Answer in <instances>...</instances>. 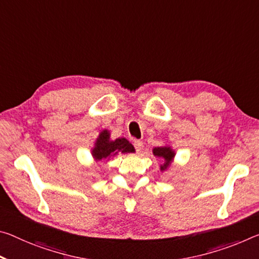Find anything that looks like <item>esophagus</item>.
I'll use <instances>...</instances> for the list:
<instances>
[{
	"label": "esophagus",
	"mask_w": 259,
	"mask_h": 259,
	"mask_svg": "<svg viewBox=\"0 0 259 259\" xmlns=\"http://www.w3.org/2000/svg\"><path fill=\"white\" fill-rule=\"evenodd\" d=\"M134 146L135 149H136L137 152H141L143 150V142L142 141H138V139H136V141H134Z\"/></svg>",
	"instance_id": "obj_1"
}]
</instances>
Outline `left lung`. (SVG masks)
<instances>
[{
  "instance_id": "left-lung-1",
  "label": "left lung",
  "mask_w": 259,
  "mask_h": 259,
  "mask_svg": "<svg viewBox=\"0 0 259 259\" xmlns=\"http://www.w3.org/2000/svg\"><path fill=\"white\" fill-rule=\"evenodd\" d=\"M153 154L155 157H159V158H162L165 160V162H163V165H161L160 167V169L161 170H165L166 168L170 165L171 161H173V158H174V151L170 149V147H167V146H162V147H155L153 149Z\"/></svg>"
}]
</instances>
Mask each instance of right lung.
Returning <instances> with one entry per match:
<instances>
[{
	"label": "right lung",
	"instance_id": "add662e5",
	"mask_svg": "<svg viewBox=\"0 0 259 259\" xmlns=\"http://www.w3.org/2000/svg\"><path fill=\"white\" fill-rule=\"evenodd\" d=\"M118 152L130 153V152H135V149L125 138H117L115 141H110L109 131L104 130L99 135V138L97 139L96 145L92 150V155L97 161H101V160L114 157Z\"/></svg>",
	"mask_w": 259,
	"mask_h": 259
}]
</instances>
